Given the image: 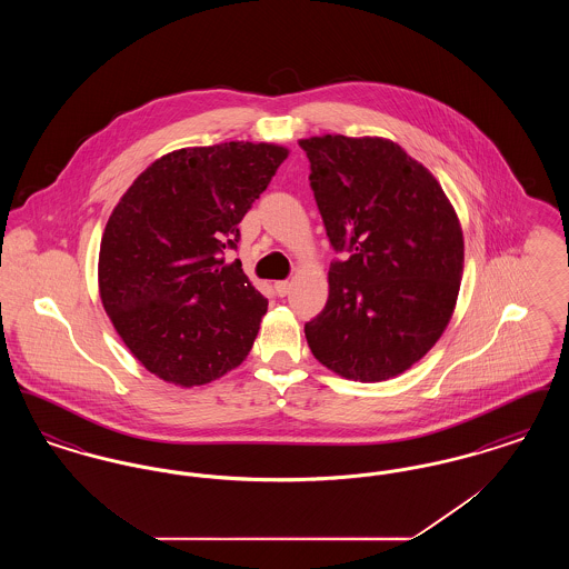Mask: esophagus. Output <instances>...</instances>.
<instances>
[{"label": "esophagus", "instance_id": "1", "mask_svg": "<svg viewBox=\"0 0 569 569\" xmlns=\"http://www.w3.org/2000/svg\"><path fill=\"white\" fill-rule=\"evenodd\" d=\"M290 290H292V281H277V283H274V292H277L279 297L290 295Z\"/></svg>", "mask_w": 569, "mask_h": 569}]
</instances>
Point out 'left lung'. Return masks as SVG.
<instances>
[{
	"instance_id": "8db88e82",
	"label": "left lung",
	"mask_w": 569,
	"mask_h": 569,
	"mask_svg": "<svg viewBox=\"0 0 569 569\" xmlns=\"http://www.w3.org/2000/svg\"><path fill=\"white\" fill-rule=\"evenodd\" d=\"M311 163L330 262L328 300L305 325L313 356L356 381H383L429 352L452 318L462 230L433 174L386 138L298 142Z\"/></svg>"
}]
</instances>
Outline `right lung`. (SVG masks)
<instances>
[{
    "label": "right lung",
    "instance_id": "1",
    "mask_svg": "<svg viewBox=\"0 0 569 569\" xmlns=\"http://www.w3.org/2000/svg\"><path fill=\"white\" fill-rule=\"evenodd\" d=\"M288 149L221 142L179 149L138 174L100 244V297L138 362L177 386L239 367L269 300L247 279L239 223L269 188Z\"/></svg>",
    "mask_w": 569,
    "mask_h": 569
}]
</instances>
